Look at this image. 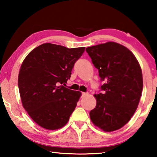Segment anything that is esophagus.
<instances>
[{
  "label": "esophagus",
  "instance_id": "obj_1",
  "mask_svg": "<svg viewBox=\"0 0 157 157\" xmlns=\"http://www.w3.org/2000/svg\"><path fill=\"white\" fill-rule=\"evenodd\" d=\"M87 95V93H84V92H81V97L83 98L84 96H86Z\"/></svg>",
  "mask_w": 157,
  "mask_h": 157
}]
</instances>
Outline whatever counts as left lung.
<instances>
[{"label": "left lung", "mask_w": 157, "mask_h": 157, "mask_svg": "<svg viewBox=\"0 0 157 157\" xmlns=\"http://www.w3.org/2000/svg\"><path fill=\"white\" fill-rule=\"evenodd\" d=\"M86 51L105 83L95 94V108L90 118L105 132H113L128 123L139 105L143 75L134 55L122 45L107 42L88 47Z\"/></svg>", "instance_id": "8db88e82"}]
</instances>
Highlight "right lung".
I'll return each mask as SVG.
<instances>
[{"label":"right lung","mask_w":157,"mask_h":157,"mask_svg":"<svg viewBox=\"0 0 157 157\" xmlns=\"http://www.w3.org/2000/svg\"><path fill=\"white\" fill-rule=\"evenodd\" d=\"M84 49L46 43L32 50L23 62L18 79L22 104L43 128H62L75 110L81 93L64 86Z\"/></svg>","instance_id":"right-lung-1"}]
</instances>
